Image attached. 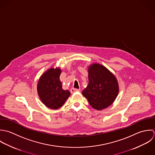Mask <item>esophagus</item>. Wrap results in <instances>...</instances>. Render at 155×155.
Returning <instances> with one entry per match:
<instances>
[{
  "instance_id": "34e87169",
  "label": "esophagus",
  "mask_w": 155,
  "mask_h": 155,
  "mask_svg": "<svg viewBox=\"0 0 155 155\" xmlns=\"http://www.w3.org/2000/svg\"><path fill=\"white\" fill-rule=\"evenodd\" d=\"M70 92L71 93H73L74 92H80V89H74V88H72L70 90Z\"/></svg>"
}]
</instances>
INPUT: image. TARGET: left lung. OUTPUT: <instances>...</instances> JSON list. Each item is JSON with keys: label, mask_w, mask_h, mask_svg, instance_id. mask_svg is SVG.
I'll use <instances>...</instances> for the list:
<instances>
[{"label": "left lung", "mask_w": 155, "mask_h": 155, "mask_svg": "<svg viewBox=\"0 0 155 155\" xmlns=\"http://www.w3.org/2000/svg\"><path fill=\"white\" fill-rule=\"evenodd\" d=\"M89 84L82 93L90 105L97 110L110 106L119 93L116 77L105 66L93 63L88 69Z\"/></svg>", "instance_id": "1"}]
</instances>
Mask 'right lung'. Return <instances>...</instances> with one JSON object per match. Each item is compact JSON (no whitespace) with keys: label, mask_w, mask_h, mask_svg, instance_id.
<instances>
[{"label":"right lung","mask_w":155,"mask_h":155,"mask_svg":"<svg viewBox=\"0 0 155 155\" xmlns=\"http://www.w3.org/2000/svg\"><path fill=\"white\" fill-rule=\"evenodd\" d=\"M61 69L51 68L45 72L40 77L37 86L39 97L47 107L56 110L61 107L71 93L62 89L59 79Z\"/></svg>","instance_id":"obj_1"}]
</instances>
